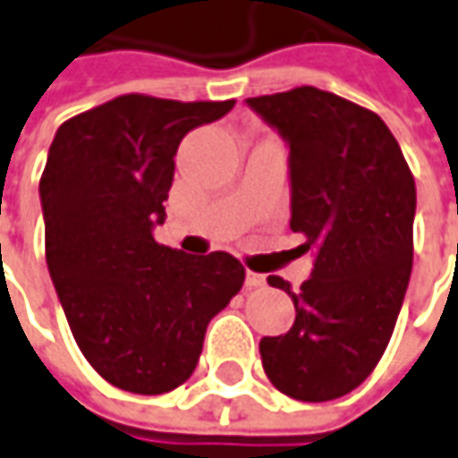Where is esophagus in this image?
<instances>
[{"mask_svg":"<svg viewBox=\"0 0 458 458\" xmlns=\"http://www.w3.org/2000/svg\"><path fill=\"white\" fill-rule=\"evenodd\" d=\"M263 285H266V276L253 273V270L245 273V288H263Z\"/></svg>","mask_w":458,"mask_h":458,"instance_id":"esophagus-1","label":"esophagus"}]
</instances>
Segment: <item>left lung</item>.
Here are the masks:
<instances>
[{"instance_id":"obj_1","label":"left lung","mask_w":458,"mask_h":458,"mask_svg":"<svg viewBox=\"0 0 458 458\" xmlns=\"http://www.w3.org/2000/svg\"><path fill=\"white\" fill-rule=\"evenodd\" d=\"M291 145V230L316 248L313 276L293 285L295 323L263 338L270 384L298 401H334L378 366L413 263L416 185L399 142L376 112L318 87L250 98Z\"/></svg>"}]
</instances>
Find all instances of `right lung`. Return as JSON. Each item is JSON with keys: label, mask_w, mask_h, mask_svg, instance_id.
I'll return each mask as SVG.
<instances>
[{"label": "right lung", "mask_w": 458, "mask_h": 458, "mask_svg": "<svg viewBox=\"0 0 458 458\" xmlns=\"http://www.w3.org/2000/svg\"><path fill=\"white\" fill-rule=\"evenodd\" d=\"M233 105L132 92L74 114L52 140L39 177L47 268L82 356L130 394L185 384L208 323L245 281L230 253L198 258L152 238L180 140Z\"/></svg>", "instance_id": "right-lung-1"}]
</instances>
